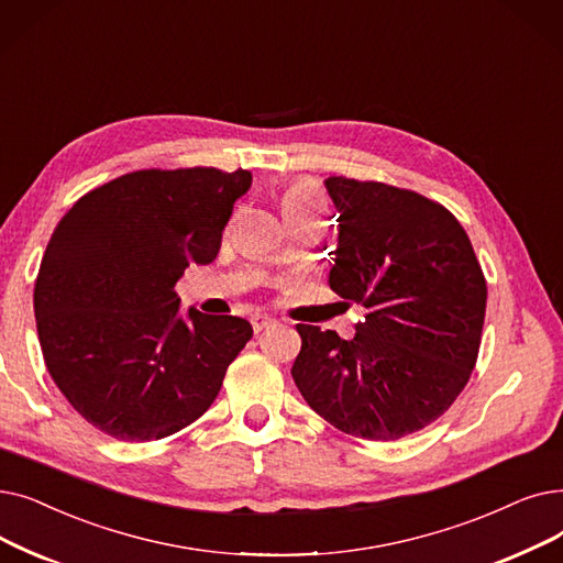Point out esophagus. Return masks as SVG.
I'll list each match as a JSON object with an SVG mask.
<instances>
[{"mask_svg": "<svg viewBox=\"0 0 563 563\" xmlns=\"http://www.w3.org/2000/svg\"><path fill=\"white\" fill-rule=\"evenodd\" d=\"M251 324H253V331L255 333H260V331H264V329H268V327H274L276 324V320L272 314H253V320H251Z\"/></svg>", "mask_w": 563, "mask_h": 563, "instance_id": "34e87169", "label": "esophagus"}]
</instances>
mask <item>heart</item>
Listing matches in <instances>:
<instances>
[{"label": "heart", "instance_id": "b5f03b06", "mask_svg": "<svg viewBox=\"0 0 563 563\" xmlns=\"http://www.w3.org/2000/svg\"><path fill=\"white\" fill-rule=\"evenodd\" d=\"M280 213L285 218H320V198H317L314 186L306 181H297L285 188L280 195Z\"/></svg>", "mask_w": 563, "mask_h": 563}]
</instances>
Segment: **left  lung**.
Listing matches in <instances>:
<instances>
[{
	"label": "left lung",
	"instance_id": "1",
	"mask_svg": "<svg viewBox=\"0 0 563 563\" xmlns=\"http://www.w3.org/2000/svg\"><path fill=\"white\" fill-rule=\"evenodd\" d=\"M338 249L329 285L365 306L352 340L297 324L291 377L324 421L390 442L455 402L476 365L487 285L457 218L423 195L329 177Z\"/></svg>",
	"mask_w": 563,
	"mask_h": 563
}]
</instances>
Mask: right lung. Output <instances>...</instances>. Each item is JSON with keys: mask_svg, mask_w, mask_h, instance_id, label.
I'll use <instances>...</instances> for the list:
<instances>
[{"mask_svg": "<svg viewBox=\"0 0 563 563\" xmlns=\"http://www.w3.org/2000/svg\"><path fill=\"white\" fill-rule=\"evenodd\" d=\"M249 169H137L68 209L47 241L34 314L47 373L93 428L124 442L184 430L253 338L232 314H179L177 280L221 251Z\"/></svg>", "mask_w": 563, "mask_h": 563, "instance_id": "1", "label": "right lung"}]
</instances>
